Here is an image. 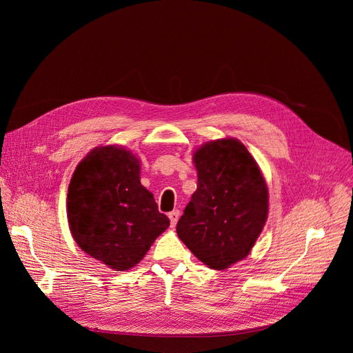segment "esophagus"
Segmentation results:
<instances>
[{
    "label": "esophagus",
    "mask_w": 353,
    "mask_h": 353,
    "mask_svg": "<svg viewBox=\"0 0 353 353\" xmlns=\"http://www.w3.org/2000/svg\"><path fill=\"white\" fill-rule=\"evenodd\" d=\"M179 210H172V212H169V219H170V225L172 227H175L176 225V222H178V219H179Z\"/></svg>",
    "instance_id": "34e87169"
}]
</instances>
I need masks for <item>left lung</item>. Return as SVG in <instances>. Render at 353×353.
<instances>
[{
  "label": "left lung",
  "mask_w": 353,
  "mask_h": 353,
  "mask_svg": "<svg viewBox=\"0 0 353 353\" xmlns=\"http://www.w3.org/2000/svg\"><path fill=\"white\" fill-rule=\"evenodd\" d=\"M197 190L176 234L199 261L225 270L249 254L268 218V187L253 156L236 138L194 152Z\"/></svg>",
  "instance_id": "left-lung-1"
}]
</instances>
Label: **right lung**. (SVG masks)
<instances>
[{
  "label": "right lung",
  "mask_w": 353,
  "mask_h": 353,
  "mask_svg": "<svg viewBox=\"0 0 353 353\" xmlns=\"http://www.w3.org/2000/svg\"><path fill=\"white\" fill-rule=\"evenodd\" d=\"M68 221L79 248L114 271L135 266L169 227L140 183V160L119 145L95 147L74 169Z\"/></svg>",
  "instance_id": "obj_1"
}]
</instances>
